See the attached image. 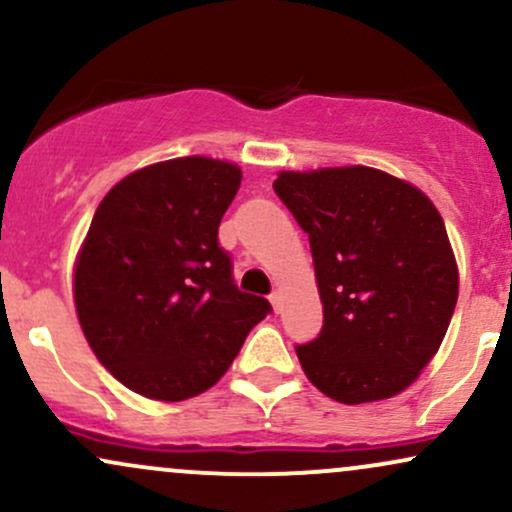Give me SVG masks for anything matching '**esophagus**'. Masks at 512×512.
<instances>
[{
  "instance_id": "esophagus-1",
  "label": "esophagus",
  "mask_w": 512,
  "mask_h": 512,
  "mask_svg": "<svg viewBox=\"0 0 512 512\" xmlns=\"http://www.w3.org/2000/svg\"><path fill=\"white\" fill-rule=\"evenodd\" d=\"M269 303H272L274 313H281V293H279V291L269 293Z\"/></svg>"
}]
</instances>
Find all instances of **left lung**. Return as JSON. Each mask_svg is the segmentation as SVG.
I'll list each match as a JSON object with an SVG mask.
<instances>
[{
    "instance_id": "1",
    "label": "left lung",
    "mask_w": 512,
    "mask_h": 512,
    "mask_svg": "<svg viewBox=\"0 0 512 512\" xmlns=\"http://www.w3.org/2000/svg\"><path fill=\"white\" fill-rule=\"evenodd\" d=\"M274 192L308 233L325 322L298 344L308 380L342 404L387 399L436 356L457 264L424 192L366 166L284 170Z\"/></svg>"
}]
</instances>
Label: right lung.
I'll use <instances>...</instances> for the list:
<instances>
[{
    "mask_svg": "<svg viewBox=\"0 0 512 512\" xmlns=\"http://www.w3.org/2000/svg\"><path fill=\"white\" fill-rule=\"evenodd\" d=\"M240 168L204 156L120 180L93 214L74 269V303L93 354L137 395L182 402L219 383L272 313L240 291L219 223Z\"/></svg>",
    "mask_w": 512,
    "mask_h": 512,
    "instance_id": "1",
    "label": "right lung"
}]
</instances>
